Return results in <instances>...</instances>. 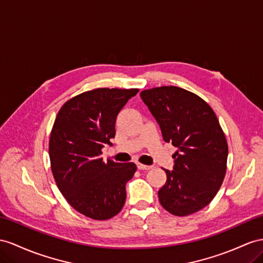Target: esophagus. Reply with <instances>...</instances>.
<instances>
[{
	"label": "esophagus",
	"mask_w": 263,
	"mask_h": 263,
	"mask_svg": "<svg viewBox=\"0 0 263 263\" xmlns=\"http://www.w3.org/2000/svg\"><path fill=\"white\" fill-rule=\"evenodd\" d=\"M137 166H138L139 170H150L151 167H152L151 165H145V164H142V163H140V162L137 163Z\"/></svg>",
	"instance_id": "obj_1"
}]
</instances>
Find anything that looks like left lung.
<instances>
[{
	"label": "left lung",
	"instance_id": "obj_1",
	"mask_svg": "<svg viewBox=\"0 0 263 263\" xmlns=\"http://www.w3.org/2000/svg\"><path fill=\"white\" fill-rule=\"evenodd\" d=\"M140 96L165 142L178 149L173 170H164L160 203L178 217L198 212L213 200L226 177L228 143L219 120L203 99L178 86L153 87Z\"/></svg>",
	"mask_w": 263,
	"mask_h": 263
}]
</instances>
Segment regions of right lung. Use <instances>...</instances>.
Wrapping results in <instances>:
<instances>
[{
	"label": "right lung",
	"mask_w": 263,
	"mask_h": 263,
	"mask_svg": "<svg viewBox=\"0 0 263 263\" xmlns=\"http://www.w3.org/2000/svg\"><path fill=\"white\" fill-rule=\"evenodd\" d=\"M139 89L100 87L67 100L49 141L51 170L60 192L73 209L93 220L117 215L125 202L133 162H106L102 147L116 136L118 113Z\"/></svg>",
	"instance_id": "right-lung-1"
}]
</instances>
